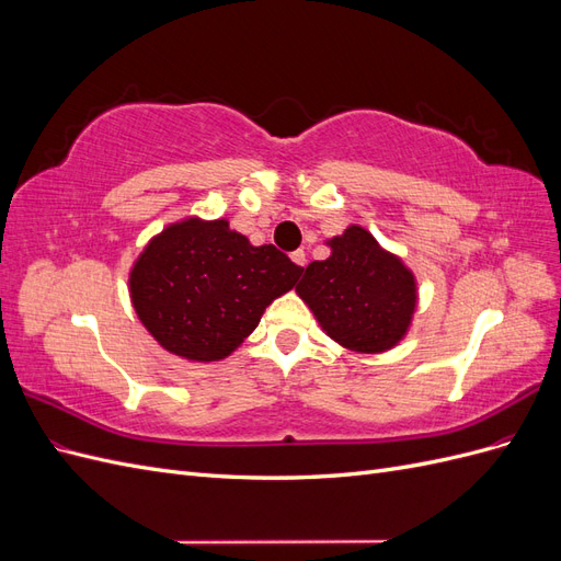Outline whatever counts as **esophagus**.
<instances>
[{
	"instance_id": "obj_1",
	"label": "esophagus",
	"mask_w": 561,
	"mask_h": 561,
	"mask_svg": "<svg viewBox=\"0 0 561 561\" xmlns=\"http://www.w3.org/2000/svg\"><path fill=\"white\" fill-rule=\"evenodd\" d=\"M290 257H293V262H295L297 266H307V252H304V250H295V252L290 254Z\"/></svg>"
}]
</instances>
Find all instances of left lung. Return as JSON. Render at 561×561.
I'll return each mask as SVG.
<instances>
[{
    "mask_svg": "<svg viewBox=\"0 0 561 561\" xmlns=\"http://www.w3.org/2000/svg\"><path fill=\"white\" fill-rule=\"evenodd\" d=\"M328 245L330 257L307 266L297 295L342 346L360 353L393 348L416 309L412 271L363 227H348Z\"/></svg>",
    "mask_w": 561,
    "mask_h": 561,
    "instance_id": "left-lung-1",
    "label": "left lung"
}]
</instances>
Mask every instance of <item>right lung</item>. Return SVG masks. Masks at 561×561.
I'll return each instance as SVG.
<instances>
[{"mask_svg":"<svg viewBox=\"0 0 561 561\" xmlns=\"http://www.w3.org/2000/svg\"><path fill=\"white\" fill-rule=\"evenodd\" d=\"M274 245H250L227 219H184L151 241L130 271L135 313L186 360H222L301 276Z\"/></svg>","mask_w":561,"mask_h":561,"instance_id":"1","label":"right lung"}]
</instances>
